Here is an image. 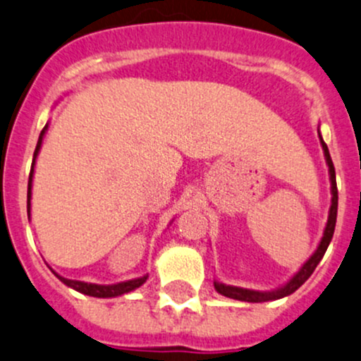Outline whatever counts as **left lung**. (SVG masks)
<instances>
[{
	"label": "left lung",
	"instance_id": "left-lung-1",
	"mask_svg": "<svg viewBox=\"0 0 361 361\" xmlns=\"http://www.w3.org/2000/svg\"><path fill=\"white\" fill-rule=\"evenodd\" d=\"M319 140H322L323 153H325L326 165H329V170H330V182H332V207H330L329 222H326L325 233H323V238H322V241H319L317 252L311 255L310 261L300 267L299 273H297L295 276H293L283 288H278V290H273V292H257V290H248V288L231 287V285H222V283H219V281H215L214 287L219 293H222V295H226V297H231V299H236V300H245V302H266V300H276V299H281V297L290 295V293L295 292L297 288H299L300 285H302L304 281H306L307 278L313 274V271L317 269L318 262L322 261V257L325 255L330 240H332V236H334V229H336V221H337V198H339V196H337L336 169H334L332 158H330V153H329V147H326V144L323 142L322 137H319Z\"/></svg>",
	"mask_w": 361,
	"mask_h": 361
}]
</instances>
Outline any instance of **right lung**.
I'll use <instances>...</instances> for the list:
<instances>
[{"instance_id":"add662e5","label":"right lung","mask_w":361,"mask_h":361,"mask_svg":"<svg viewBox=\"0 0 361 361\" xmlns=\"http://www.w3.org/2000/svg\"><path fill=\"white\" fill-rule=\"evenodd\" d=\"M44 130H47V126H44V128L42 130V133H39V139H38V144H36V151H35V159H36V156H38L39 147H42ZM32 166H35V161H32ZM31 184H32V169H31V176H29V182H27V214H29V210H31ZM55 276H57L59 280L62 281V283L68 285V287L74 288V290H78L81 293H85V295H92V297H116V295H121V293L135 290V288H139L140 285H142L144 281L147 280V276H142V278H137V280L123 281V283H116V285H95V283H85V281L68 280V278L59 276L57 273H55Z\"/></svg>"}]
</instances>
